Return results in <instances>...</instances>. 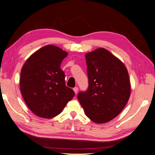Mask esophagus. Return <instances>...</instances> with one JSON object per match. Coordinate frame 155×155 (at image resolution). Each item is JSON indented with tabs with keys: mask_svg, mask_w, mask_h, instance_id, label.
Listing matches in <instances>:
<instances>
[{
	"mask_svg": "<svg viewBox=\"0 0 155 155\" xmlns=\"http://www.w3.org/2000/svg\"><path fill=\"white\" fill-rule=\"evenodd\" d=\"M73 91H74V92H75V94H77L78 93V87H74V88H73Z\"/></svg>",
	"mask_w": 155,
	"mask_h": 155,
	"instance_id": "obj_1",
	"label": "esophagus"
}]
</instances>
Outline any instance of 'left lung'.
Segmentation results:
<instances>
[{
	"label": "left lung",
	"instance_id": "obj_1",
	"mask_svg": "<svg viewBox=\"0 0 155 155\" xmlns=\"http://www.w3.org/2000/svg\"><path fill=\"white\" fill-rule=\"evenodd\" d=\"M88 88L78 94V100L89 119L106 123L118 116L131 94L129 74L125 64L104 48L85 55Z\"/></svg>",
	"mask_w": 155,
	"mask_h": 155
}]
</instances>
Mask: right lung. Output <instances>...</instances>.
<instances>
[{
    "label": "right lung",
    "mask_w": 155,
    "mask_h": 155,
    "mask_svg": "<svg viewBox=\"0 0 155 155\" xmlns=\"http://www.w3.org/2000/svg\"><path fill=\"white\" fill-rule=\"evenodd\" d=\"M68 53L58 47L48 45L29 57L20 73L21 95L30 110L43 118H52L63 111L74 92L65 85L61 69Z\"/></svg>",
    "instance_id": "obj_1"
}]
</instances>
